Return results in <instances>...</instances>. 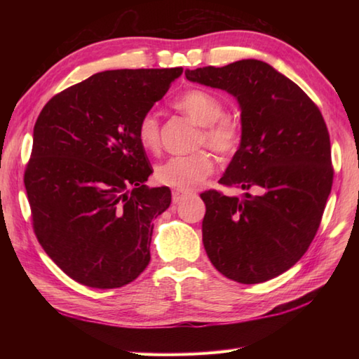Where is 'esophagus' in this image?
I'll return each instance as SVG.
<instances>
[{
  "instance_id": "obj_1",
  "label": "esophagus",
  "mask_w": 359,
  "mask_h": 359,
  "mask_svg": "<svg viewBox=\"0 0 359 359\" xmlns=\"http://www.w3.org/2000/svg\"><path fill=\"white\" fill-rule=\"evenodd\" d=\"M187 194H188V193L182 191V189H174V191H172V202H174V203H180L182 201L185 199Z\"/></svg>"
}]
</instances>
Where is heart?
I'll list each match as a JSON object with an SVG mask.
<instances>
[{"label":"heart","instance_id":"1","mask_svg":"<svg viewBox=\"0 0 359 359\" xmlns=\"http://www.w3.org/2000/svg\"><path fill=\"white\" fill-rule=\"evenodd\" d=\"M175 109L184 112L194 125L201 126L199 144H207L219 156H230L241 140L239 128L230 117H225L222 102L205 90H188L174 102ZM137 139L143 149L156 151L160 144V126L156 114L148 112L137 126ZM215 168L212 157L207 151H196L189 156H174L158 163L154 177L158 184L177 189L196 188L208 177Z\"/></svg>","mask_w":359,"mask_h":359}]
</instances>
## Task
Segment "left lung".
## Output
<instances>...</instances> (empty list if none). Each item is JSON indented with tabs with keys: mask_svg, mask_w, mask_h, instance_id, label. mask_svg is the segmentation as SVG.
Segmentation results:
<instances>
[{
	"mask_svg": "<svg viewBox=\"0 0 359 359\" xmlns=\"http://www.w3.org/2000/svg\"><path fill=\"white\" fill-rule=\"evenodd\" d=\"M187 79L231 94L241 108V143L217 191L205 202L202 241L211 264L228 279L259 284L279 276L306 253L329 199L330 137L318 106L261 60L185 71Z\"/></svg>",
	"mask_w": 359,
	"mask_h": 359,
	"instance_id": "obj_1",
	"label": "left lung"
}]
</instances>
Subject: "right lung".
<instances>
[{"instance_id": "1", "label": "right lung", "mask_w": 359, "mask_h": 359, "mask_svg": "<svg viewBox=\"0 0 359 359\" xmlns=\"http://www.w3.org/2000/svg\"><path fill=\"white\" fill-rule=\"evenodd\" d=\"M182 72H98L52 97L36 118L25 172L34 231L83 285L123 287L149 264L152 220L171 189L144 185L152 170L137 126Z\"/></svg>"}]
</instances>
